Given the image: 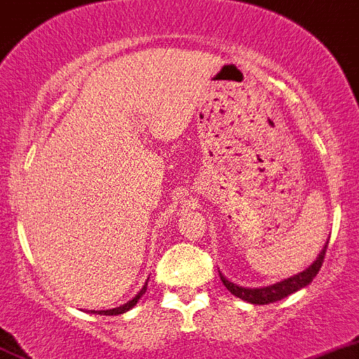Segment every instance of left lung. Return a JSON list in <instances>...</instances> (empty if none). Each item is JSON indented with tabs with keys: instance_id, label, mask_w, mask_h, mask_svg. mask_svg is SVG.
I'll return each mask as SVG.
<instances>
[{
	"instance_id": "1",
	"label": "left lung",
	"mask_w": 359,
	"mask_h": 359,
	"mask_svg": "<svg viewBox=\"0 0 359 359\" xmlns=\"http://www.w3.org/2000/svg\"><path fill=\"white\" fill-rule=\"evenodd\" d=\"M327 243H330V239H327ZM327 243H326V246L323 248V251L319 253V257H317L316 262L311 264L308 269H304L303 273L294 274V276L287 278V280H283V281H278V283H274V285L260 287V289H250V287L236 285V283H232V281L226 280V278L223 276L221 273H219V278H221V281H223V285H225L226 289H229L230 292L233 294V296L239 297V299L248 301V303H251V304L274 303V301L283 299V297H287V296H290V294L297 292V290L303 289V287L310 285L311 280L317 276L320 266H323L324 255H326Z\"/></svg>"
}]
</instances>
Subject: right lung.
Listing matches in <instances>:
<instances>
[{"label":"right lung","instance_id":"right-lung-1","mask_svg":"<svg viewBox=\"0 0 359 359\" xmlns=\"http://www.w3.org/2000/svg\"><path fill=\"white\" fill-rule=\"evenodd\" d=\"M147 285H149V280L145 281V285H143V289L140 290V292L136 294V296H134L133 299L129 301V303L122 304V306L111 308V310H99V311L92 310V313H97V316H120V313H126V311H129L130 308H133V306H136V303H138V301H140V297H142L143 294H145V290H147Z\"/></svg>","mask_w":359,"mask_h":359}]
</instances>
